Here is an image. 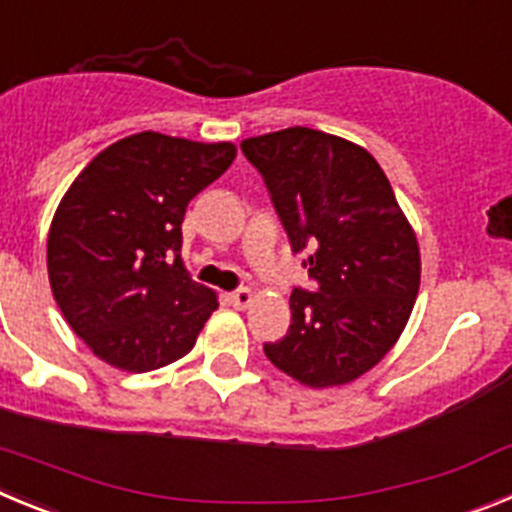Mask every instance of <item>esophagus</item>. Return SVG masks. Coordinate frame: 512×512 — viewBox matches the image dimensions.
I'll list each match as a JSON object with an SVG mask.
<instances>
[{"instance_id":"esophagus-1","label":"esophagus","mask_w":512,"mask_h":512,"mask_svg":"<svg viewBox=\"0 0 512 512\" xmlns=\"http://www.w3.org/2000/svg\"><path fill=\"white\" fill-rule=\"evenodd\" d=\"M228 302L233 307H238V310H243V307L251 305L253 295L248 292V289H235V292H230V295H228Z\"/></svg>"}]
</instances>
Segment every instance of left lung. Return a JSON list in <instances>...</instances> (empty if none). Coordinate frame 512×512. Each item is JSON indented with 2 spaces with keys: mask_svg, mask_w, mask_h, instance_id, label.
Listing matches in <instances>:
<instances>
[{
  "mask_svg": "<svg viewBox=\"0 0 512 512\" xmlns=\"http://www.w3.org/2000/svg\"><path fill=\"white\" fill-rule=\"evenodd\" d=\"M315 292L292 289L287 336L271 364L323 390L354 382L395 346L420 287V251L369 151L338 135L287 128L241 143Z\"/></svg>",
  "mask_w": 512,
  "mask_h": 512,
  "instance_id": "left-lung-1",
  "label": "left lung"
}]
</instances>
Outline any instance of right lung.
I'll use <instances>...</instances> for the list:
<instances>
[{"label": "right lung", "mask_w": 512, "mask_h": 512, "mask_svg": "<svg viewBox=\"0 0 512 512\" xmlns=\"http://www.w3.org/2000/svg\"><path fill=\"white\" fill-rule=\"evenodd\" d=\"M233 158V143L146 130L104 148L63 194L48 279L94 356L143 374L192 351L217 297L184 269V212Z\"/></svg>", "instance_id": "right-lung-1"}]
</instances>
